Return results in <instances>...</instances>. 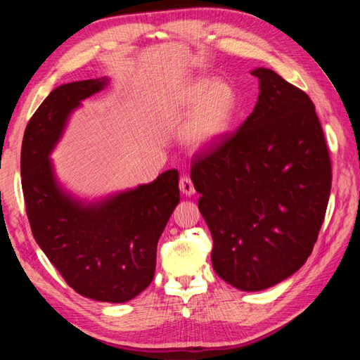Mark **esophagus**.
I'll return each mask as SVG.
<instances>
[{
	"instance_id": "1",
	"label": "esophagus",
	"mask_w": 360,
	"mask_h": 360,
	"mask_svg": "<svg viewBox=\"0 0 360 360\" xmlns=\"http://www.w3.org/2000/svg\"><path fill=\"white\" fill-rule=\"evenodd\" d=\"M179 186L183 195H186V197H191V195L195 193V188H193V183L188 176H183L179 181Z\"/></svg>"
}]
</instances>
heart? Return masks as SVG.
Instances as JSON below:
<instances>
[{"label": "heart", "instance_id": "heart-1", "mask_svg": "<svg viewBox=\"0 0 360 360\" xmlns=\"http://www.w3.org/2000/svg\"><path fill=\"white\" fill-rule=\"evenodd\" d=\"M180 105L186 110L192 108L183 127L184 143L201 150L230 132L237 111V94L234 86L224 79H200L181 91Z\"/></svg>", "mask_w": 360, "mask_h": 360}]
</instances>
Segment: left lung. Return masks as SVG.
Wrapping results in <instances>:
<instances>
[{
	"mask_svg": "<svg viewBox=\"0 0 360 360\" xmlns=\"http://www.w3.org/2000/svg\"><path fill=\"white\" fill-rule=\"evenodd\" d=\"M258 101L233 135L197 153L191 179L228 284L261 291L297 271L328 209L332 165L309 96L264 68Z\"/></svg>",
	"mask_w": 360,
	"mask_h": 360,
	"instance_id": "obj_1",
	"label": "left lung"
}]
</instances>
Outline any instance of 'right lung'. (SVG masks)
I'll return each mask as SVG.
<instances>
[{"instance_id": "1", "label": "right lung", "mask_w": 360, "mask_h": 360, "mask_svg": "<svg viewBox=\"0 0 360 360\" xmlns=\"http://www.w3.org/2000/svg\"><path fill=\"white\" fill-rule=\"evenodd\" d=\"M108 78L63 84L27 124L20 176L32 236L81 296L123 303L153 281L159 237L180 201L179 172L86 202L61 188L52 160L70 114L102 91Z\"/></svg>"}]
</instances>
